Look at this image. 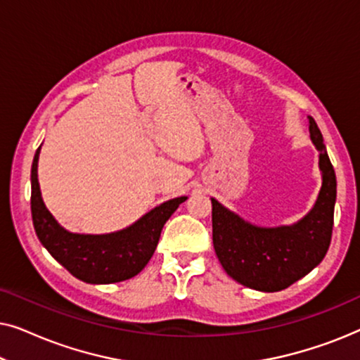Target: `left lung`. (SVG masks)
Listing matches in <instances>:
<instances>
[{
	"label": "left lung",
	"mask_w": 360,
	"mask_h": 360,
	"mask_svg": "<svg viewBox=\"0 0 360 360\" xmlns=\"http://www.w3.org/2000/svg\"><path fill=\"white\" fill-rule=\"evenodd\" d=\"M309 134L319 150L323 185L313 210L293 226L257 228L211 200L213 245L226 274L260 292H278L304 277L326 255L333 236L336 174L321 131L309 117Z\"/></svg>",
	"instance_id": "obj_1"
}]
</instances>
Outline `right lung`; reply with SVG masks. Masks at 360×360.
Wrapping results in <instances>:
<instances>
[{
  "mask_svg": "<svg viewBox=\"0 0 360 360\" xmlns=\"http://www.w3.org/2000/svg\"><path fill=\"white\" fill-rule=\"evenodd\" d=\"M36 150L31 169V213L36 234L53 259L86 283H115L134 277L146 267L159 243L162 228L186 196L162 203L120 233L88 236L62 228L44 205L37 181Z\"/></svg>",
  "mask_w": 360,
  "mask_h": 360,
  "instance_id": "obj_1",
  "label": "right lung"
}]
</instances>
